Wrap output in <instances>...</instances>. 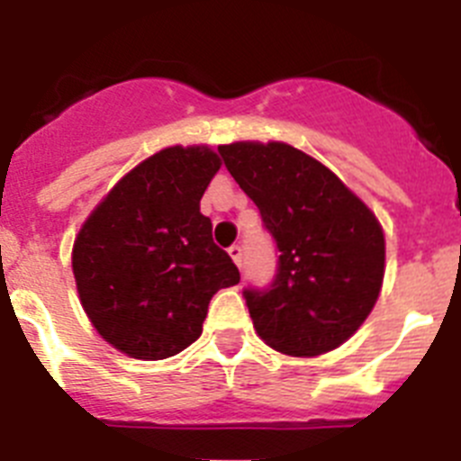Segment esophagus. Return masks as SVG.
Segmentation results:
<instances>
[{
  "mask_svg": "<svg viewBox=\"0 0 461 461\" xmlns=\"http://www.w3.org/2000/svg\"><path fill=\"white\" fill-rule=\"evenodd\" d=\"M228 254L235 260V266L242 270V247H240V244H233V247H228Z\"/></svg>",
  "mask_w": 461,
  "mask_h": 461,
  "instance_id": "34e87169",
  "label": "esophagus"
}]
</instances>
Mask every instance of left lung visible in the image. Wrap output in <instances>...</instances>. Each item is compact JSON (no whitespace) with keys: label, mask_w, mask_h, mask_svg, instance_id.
<instances>
[{"label":"left lung","mask_w":461,"mask_h":461,"mask_svg":"<svg viewBox=\"0 0 461 461\" xmlns=\"http://www.w3.org/2000/svg\"><path fill=\"white\" fill-rule=\"evenodd\" d=\"M219 154L279 251L270 286L242 291L258 337L286 356L344 344L381 291L376 217L332 170L286 142H233Z\"/></svg>","instance_id":"left-lung-1"}]
</instances>
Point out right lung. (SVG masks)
I'll use <instances>...</instances> for the list:
<instances>
[{
	"label": "right lung",
	"instance_id": "1",
	"mask_svg": "<svg viewBox=\"0 0 461 461\" xmlns=\"http://www.w3.org/2000/svg\"><path fill=\"white\" fill-rule=\"evenodd\" d=\"M221 158L210 148H168L124 175L73 244L80 303L108 344L164 360L203 332L207 304L240 272L212 242L201 198Z\"/></svg>",
	"mask_w": 461,
	"mask_h": 461
}]
</instances>
